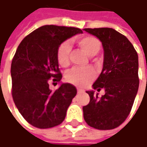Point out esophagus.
<instances>
[{"label": "esophagus", "instance_id": "34e87169", "mask_svg": "<svg viewBox=\"0 0 147 147\" xmlns=\"http://www.w3.org/2000/svg\"><path fill=\"white\" fill-rule=\"evenodd\" d=\"M83 92V90H82V89L78 88V93H80V92Z\"/></svg>", "mask_w": 147, "mask_h": 147}]
</instances>
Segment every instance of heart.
<instances>
[{"label": "heart", "mask_w": 147, "mask_h": 147, "mask_svg": "<svg viewBox=\"0 0 147 147\" xmlns=\"http://www.w3.org/2000/svg\"><path fill=\"white\" fill-rule=\"evenodd\" d=\"M77 45L89 56H94L98 53L101 47V43L98 38L93 36L84 35L76 38ZM71 47L68 42H62L57 49L56 58L59 65L67 67L69 65ZM95 78L93 69L88 68H74L66 74V80L74 85L84 87L88 85Z\"/></svg>", "instance_id": "1"}]
</instances>
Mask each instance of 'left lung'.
Segmentation results:
<instances>
[{
	"instance_id": "left-lung-1",
	"label": "left lung",
	"mask_w": 147,
	"mask_h": 147,
	"mask_svg": "<svg viewBox=\"0 0 147 147\" xmlns=\"http://www.w3.org/2000/svg\"><path fill=\"white\" fill-rule=\"evenodd\" d=\"M100 39L104 48L102 72L93 88L105 93L99 97L87 92L90 102L82 107L83 118L90 127L110 130L122 124L130 114L139 87L138 55L124 35L110 28H84Z\"/></svg>"
}]
</instances>
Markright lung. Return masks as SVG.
<instances>
[{
    "mask_svg": "<svg viewBox=\"0 0 147 147\" xmlns=\"http://www.w3.org/2000/svg\"><path fill=\"white\" fill-rule=\"evenodd\" d=\"M82 32L73 27L42 26L26 36L16 50L10 69L12 97L24 119L33 127L50 128L65 120L76 88L62 83L52 92L49 83L57 84L62 78L56 58L58 47Z\"/></svg>",
    "mask_w": 147,
    "mask_h": 147,
    "instance_id": "obj_1",
    "label": "right lung"
}]
</instances>
